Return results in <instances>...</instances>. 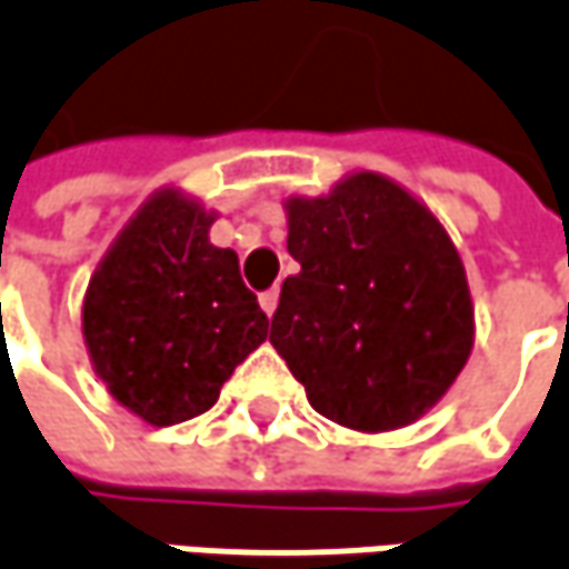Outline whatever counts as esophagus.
Masks as SVG:
<instances>
[{"mask_svg": "<svg viewBox=\"0 0 569 569\" xmlns=\"http://www.w3.org/2000/svg\"><path fill=\"white\" fill-rule=\"evenodd\" d=\"M259 303H262V310L266 313H274V307H278V288H271V291H266V295H259Z\"/></svg>", "mask_w": 569, "mask_h": 569, "instance_id": "obj_1", "label": "esophagus"}]
</instances>
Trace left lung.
Wrapping results in <instances>:
<instances>
[{
  "label": "left lung",
  "instance_id": "1",
  "mask_svg": "<svg viewBox=\"0 0 569 569\" xmlns=\"http://www.w3.org/2000/svg\"><path fill=\"white\" fill-rule=\"evenodd\" d=\"M284 208L300 271L281 284L269 342L332 422L358 432L410 426L445 397L473 346L455 242L378 172Z\"/></svg>",
  "mask_w": 569,
  "mask_h": 569
}]
</instances>
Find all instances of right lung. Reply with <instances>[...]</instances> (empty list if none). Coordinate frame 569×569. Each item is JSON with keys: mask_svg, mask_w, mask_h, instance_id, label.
<instances>
[{"mask_svg": "<svg viewBox=\"0 0 569 569\" xmlns=\"http://www.w3.org/2000/svg\"><path fill=\"white\" fill-rule=\"evenodd\" d=\"M213 213L166 188L108 249L82 303V336L111 397L150 426L211 410L269 317L233 249L208 240Z\"/></svg>", "mask_w": 569, "mask_h": 569, "instance_id": "add662e5", "label": "right lung"}]
</instances>
